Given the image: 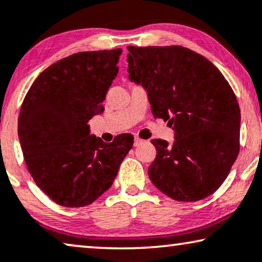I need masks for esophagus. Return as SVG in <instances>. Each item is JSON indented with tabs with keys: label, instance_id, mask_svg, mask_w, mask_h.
Listing matches in <instances>:
<instances>
[{
	"label": "esophagus",
	"instance_id": "obj_1",
	"mask_svg": "<svg viewBox=\"0 0 262 262\" xmlns=\"http://www.w3.org/2000/svg\"><path fill=\"white\" fill-rule=\"evenodd\" d=\"M143 142V139L142 138H139V137H137V136H136L135 137V146H137V145H139L140 143Z\"/></svg>",
	"mask_w": 262,
	"mask_h": 262
}]
</instances>
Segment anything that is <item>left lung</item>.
Masks as SVG:
<instances>
[{
	"mask_svg": "<svg viewBox=\"0 0 262 262\" xmlns=\"http://www.w3.org/2000/svg\"><path fill=\"white\" fill-rule=\"evenodd\" d=\"M128 77L147 91L155 118L175 131V142L152 139L157 155L149 177L182 202L206 199L228 176L240 150V107L221 72L182 46L127 47Z\"/></svg>",
	"mask_w": 262,
	"mask_h": 262,
	"instance_id": "1",
	"label": "left lung"
}]
</instances>
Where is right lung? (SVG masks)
<instances>
[{
  "label": "right lung",
  "mask_w": 262,
  "mask_h": 262,
  "mask_svg": "<svg viewBox=\"0 0 262 262\" xmlns=\"http://www.w3.org/2000/svg\"><path fill=\"white\" fill-rule=\"evenodd\" d=\"M122 49L80 52L59 60L35 79L18 115V138L28 171L56 204L89 206L111 187L134 136L105 143L87 124L118 73Z\"/></svg>",
  "instance_id": "obj_1"
}]
</instances>
